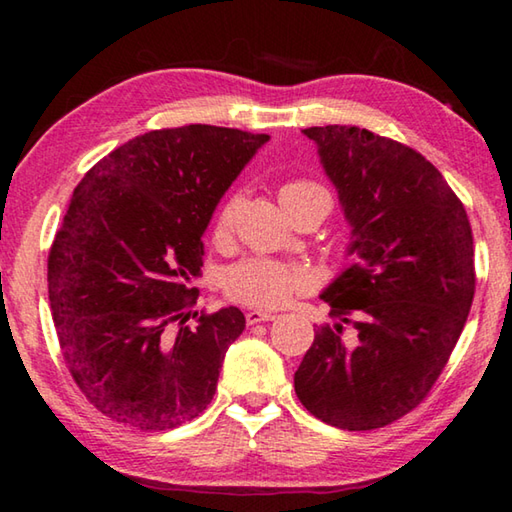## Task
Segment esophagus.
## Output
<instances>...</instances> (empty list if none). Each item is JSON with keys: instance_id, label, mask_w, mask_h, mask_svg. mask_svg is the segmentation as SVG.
Here are the masks:
<instances>
[{"instance_id": "obj_1", "label": "esophagus", "mask_w": 512, "mask_h": 512, "mask_svg": "<svg viewBox=\"0 0 512 512\" xmlns=\"http://www.w3.org/2000/svg\"><path fill=\"white\" fill-rule=\"evenodd\" d=\"M268 320H275V314L271 311H246V323L257 325V323H268Z\"/></svg>"}]
</instances>
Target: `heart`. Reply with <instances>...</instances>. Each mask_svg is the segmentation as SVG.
Instances as JSON below:
<instances>
[{"label": "heart", "mask_w": 512, "mask_h": 512, "mask_svg": "<svg viewBox=\"0 0 512 512\" xmlns=\"http://www.w3.org/2000/svg\"><path fill=\"white\" fill-rule=\"evenodd\" d=\"M311 196H329L318 183L311 180H289L280 189V201L289 214L293 207L307 201ZM244 196L232 194L223 203L214 223V239L223 244L228 241L239 219ZM314 277L302 266H289L282 262H271V259H246V262L230 268L225 275V291L237 302H244L250 307L271 309L289 302L291 296L311 289Z\"/></svg>", "instance_id": "heart-1"}]
</instances>
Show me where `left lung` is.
I'll return each mask as SVG.
<instances>
[{"label": "left lung", "mask_w": 512, "mask_h": 512, "mask_svg": "<svg viewBox=\"0 0 512 512\" xmlns=\"http://www.w3.org/2000/svg\"><path fill=\"white\" fill-rule=\"evenodd\" d=\"M302 133L339 192L354 262L320 293L334 323L316 325L293 386L318 420L377 429L427 397L463 332L474 298L472 228L418 151L359 126ZM343 324L355 327L350 344Z\"/></svg>", "instance_id": "8db88e82"}]
</instances>
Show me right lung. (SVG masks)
Returning a JSON list of instances; mask_svg holds the SVG:
<instances>
[{
    "label": "right lung",
    "mask_w": 512,
    "mask_h": 512,
    "mask_svg": "<svg viewBox=\"0 0 512 512\" xmlns=\"http://www.w3.org/2000/svg\"><path fill=\"white\" fill-rule=\"evenodd\" d=\"M268 140L207 124L151 131L108 153L74 189L49 250V305L76 386L115 422L167 431L212 402L246 318L223 307L185 325L201 239Z\"/></svg>",
    "instance_id": "add662e5"
}]
</instances>
